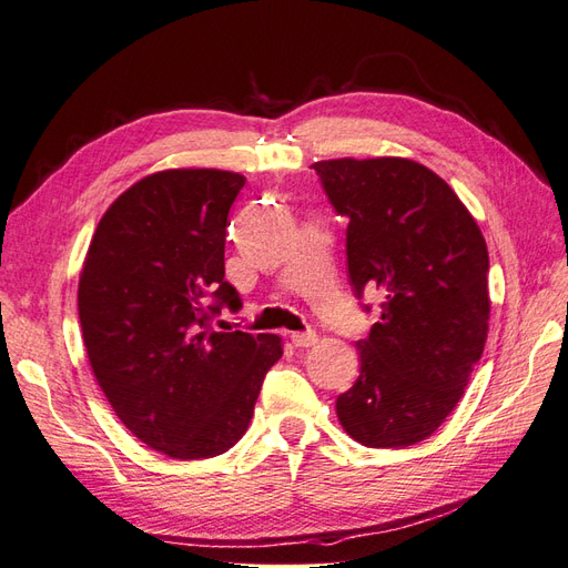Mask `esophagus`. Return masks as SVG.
<instances>
[{"instance_id":"obj_1","label":"esophagus","mask_w":568,"mask_h":568,"mask_svg":"<svg viewBox=\"0 0 568 568\" xmlns=\"http://www.w3.org/2000/svg\"><path fill=\"white\" fill-rule=\"evenodd\" d=\"M291 341H294V346L298 348H311L317 343V334L315 332H305V334H291Z\"/></svg>"}]
</instances>
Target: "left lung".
Here are the masks:
<instances>
[{
    "mask_svg": "<svg viewBox=\"0 0 568 568\" xmlns=\"http://www.w3.org/2000/svg\"><path fill=\"white\" fill-rule=\"evenodd\" d=\"M348 217V272L386 291L379 322L357 341L359 376L336 398L351 438L409 448L448 419L484 353L488 248L474 215L426 165L400 159L313 163Z\"/></svg>",
    "mask_w": 568,
    "mask_h": 568,
    "instance_id": "obj_1",
    "label": "left lung"
}]
</instances>
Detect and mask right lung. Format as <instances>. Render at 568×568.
<instances>
[{
    "label": "right lung",
    "mask_w": 568,
    "mask_h": 568,
    "mask_svg": "<svg viewBox=\"0 0 568 568\" xmlns=\"http://www.w3.org/2000/svg\"><path fill=\"white\" fill-rule=\"evenodd\" d=\"M246 178L217 168L159 170L101 215L84 255L78 315L99 388L149 448L192 462L246 434L277 334L215 332L227 303L225 230ZM215 297L217 306H209Z\"/></svg>",
    "instance_id": "1"
}]
</instances>
